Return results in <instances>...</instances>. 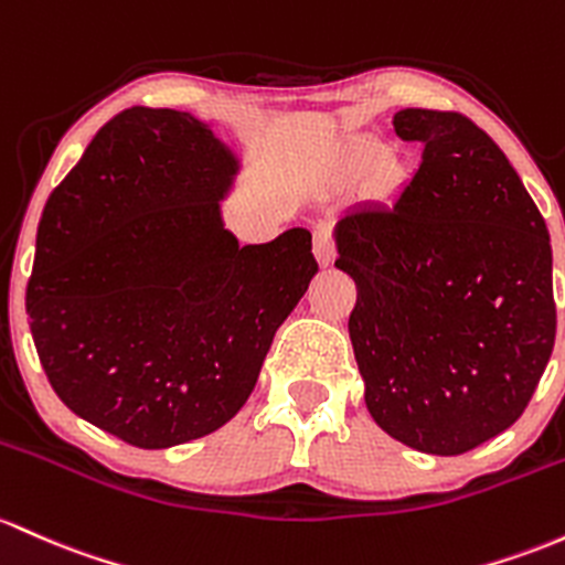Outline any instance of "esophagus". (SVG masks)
Listing matches in <instances>:
<instances>
[{
  "label": "esophagus",
  "mask_w": 565,
  "mask_h": 565,
  "mask_svg": "<svg viewBox=\"0 0 565 565\" xmlns=\"http://www.w3.org/2000/svg\"><path fill=\"white\" fill-rule=\"evenodd\" d=\"M313 254L321 265H330L338 254V246H334V235L330 227H316L313 231Z\"/></svg>",
  "instance_id": "obj_1"
}]
</instances>
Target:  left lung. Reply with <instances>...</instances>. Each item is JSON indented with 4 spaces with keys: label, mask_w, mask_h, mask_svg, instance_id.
<instances>
[{
    "label": "left lung",
    "mask_w": 565,
    "mask_h": 565,
    "mask_svg": "<svg viewBox=\"0 0 565 565\" xmlns=\"http://www.w3.org/2000/svg\"><path fill=\"white\" fill-rule=\"evenodd\" d=\"M420 166L392 203L353 209L334 259L356 284L349 332L383 431L458 456L510 429L555 345L544 216L501 147L461 111L402 109Z\"/></svg>",
    "instance_id": "left-lung-1"
}]
</instances>
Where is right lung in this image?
Returning <instances> with one entry per match:
<instances>
[{
  "label": "right lung",
  "mask_w": 565,
  "mask_h": 565,
  "mask_svg": "<svg viewBox=\"0 0 565 565\" xmlns=\"http://www.w3.org/2000/svg\"><path fill=\"white\" fill-rule=\"evenodd\" d=\"M233 173L188 111L122 109L36 227L26 313L42 370L72 413L136 448L227 424L319 270L302 227L238 246L216 206Z\"/></svg>",
  "instance_id": "1"
}]
</instances>
